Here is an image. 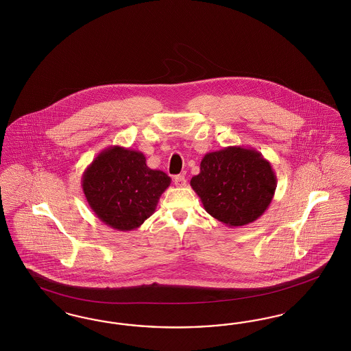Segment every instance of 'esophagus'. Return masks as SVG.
<instances>
[{
  "instance_id": "esophagus-1",
  "label": "esophagus",
  "mask_w": 351,
  "mask_h": 351,
  "mask_svg": "<svg viewBox=\"0 0 351 351\" xmlns=\"http://www.w3.org/2000/svg\"><path fill=\"white\" fill-rule=\"evenodd\" d=\"M173 184L178 186V188H182L186 185V179L182 176V175H178L173 178Z\"/></svg>"
}]
</instances>
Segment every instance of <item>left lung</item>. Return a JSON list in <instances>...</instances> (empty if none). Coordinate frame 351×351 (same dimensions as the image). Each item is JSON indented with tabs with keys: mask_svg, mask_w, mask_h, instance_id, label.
<instances>
[{
	"mask_svg": "<svg viewBox=\"0 0 351 351\" xmlns=\"http://www.w3.org/2000/svg\"><path fill=\"white\" fill-rule=\"evenodd\" d=\"M191 186L211 217L228 227H239L265 213L274 197L277 176L256 149L228 146L205 154Z\"/></svg>",
	"mask_w": 351,
	"mask_h": 351,
	"instance_id": "8db88e82",
	"label": "left lung"
}]
</instances>
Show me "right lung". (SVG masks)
I'll use <instances>...</instances> for the list:
<instances>
[{
	"mask_svg": "<svg viewBox=\"0 0 351 351\" xmlns=\"http://www.w3.org/2000/svg\"><path fill=\"white\" fill-rule=\"evenodd\" d=\"M171 178L152 169L141 152L121 146L101 150L82 175V189L99 219L119 231L138 228L153 215Z\"/></svg>",
	"mask_w": 351,
	"mask_h": 351,
	"instance_id": "add662e5",
	"label": "right lung"
}]
</instances>
